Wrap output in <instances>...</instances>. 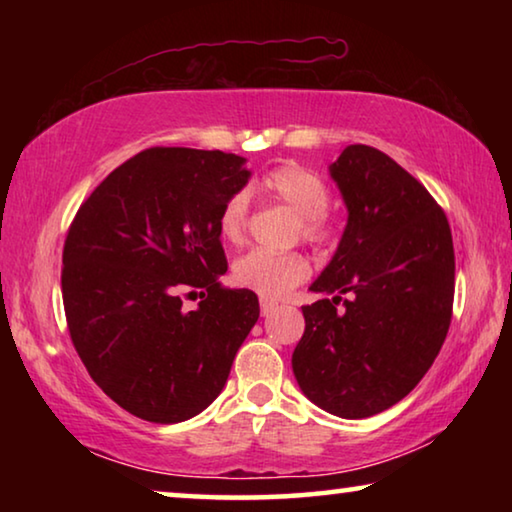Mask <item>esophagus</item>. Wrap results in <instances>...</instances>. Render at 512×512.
<instances>
[{"label": "esophagus", "instance_id": "1", "mask_svg": "<svg viewBox=\"0 0 512 512\" xmlns=\"http://www.w3.org/2000/svg\"><path fill=\"white\" fill-rule=\"evenodd\" d=\"M259 307H262V316H271L273 311L277 309V302H273V300H266V298H262V302H259Z\"/></svg>", "mask_w": 512, "mask_h": 512}]
</instances>
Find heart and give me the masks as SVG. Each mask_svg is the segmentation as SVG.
<instances>
[{
  "mask_svg": "<svg viewBox=\"0 0 512 512\" xmlns=\"http://www.w3.org/2000/svg\"><path fill=\"white\" fill-rule=\"evenodd\" d=\"M262 189L273 201L287 205L298 214V235L309 244H327L339 235V225L329 212V185L320 173L300 164H280L262 178ZM250 214V194L246 189L230 194L219 212V235L228 244H241L246 237ZM309 262L300 253H273V250H250L235 264V280L244 289L262 298H282L309 277Z\"/></svg>",
  "mask_w": 512,
  "mask_h": 512,
  "instance_id": "b5f03b06",
  "label": "heart"
}]
</instances>
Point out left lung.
<instances>
[{
  "mask_svg": "<svg viewBox=\"0 0 512 512\" xmlns=\"http://www.w3.org/2000/svg\"><path fill=\"white\" fill-rule=\"evenodd\" d=\"M329 173L348 225L311 284L325 298L302 307L305 334L291 366L311 402L357 420L409 395L443 348L454 241L436 198L379 149L350 144Z\"/></svg>",
  "mask_w": 512,
  "mask_h": 512,
  "instance_id": "left-lung-1",
  "label": "left lung"
}]
</instances>
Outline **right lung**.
Wrapping results in <instances>:
<instances>
[{
	"mask_svg": "<svg viewBox=\"0 0 512 512\" xmlns=\"http://www.w3.org/2000/svg\"><path fill=\"white\" fill-rule=\"evenodd\" d=\"M244 162L146 149L69 225L60 273L69 336L94 384L137 418L173 424L207 409L257 323L255 293L219 282L228 259L216 221L248 183ZM196 290L202 302L187 312L182 300Z\"/></svg>",
	"mask_w": 512,
	"mask_h": 512,
	"instance_id": "1",
	"label": "right lung"
}]
</instances>
